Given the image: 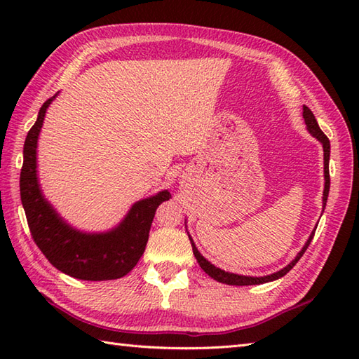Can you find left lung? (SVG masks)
I'll list each match as a JSON object with an SVG mask.
<instances>
[{
    "mask_svg": "<svg viewBox=\"0 0 359 359\" xmlns=\"http://www.w3.org/2000/svg\"><path fill=\"white\" fill-rule=\"evenodd\" d=\"M304 120H306V125H307V129L310 131V134L316 137V139L323 143V148H324V179H325V185H324V197H323V202H324V207L327 203V197H329V189H330V172H329V158H330V142L329 139H327V135L321 131V128H319L318 121L313 116V112H311L307 106H304ZM315 236V231L310 234V238L307 241L306 245H304V248L299 251V255H297L294 257L293 262H290L285 269H282L278 273H273L270 274V276H264V278H251V276H239V274H234V273H228V271H224L217 269V266H215L212 264H210L207 259H205L199 251H197L196 245L193 239L189 238V241H191V245H193V253L197 259V262H199V265L202 266V270L208 274V276H211L217 282H222V284H228V285H257V284H265V282H270V280H276L279 278L284 276V274H287L290 270L293 269V266L296 265V262L299 261V259L302 257V255L306 253V250L309 248L311 239H313Z\"/></svg>",
    "mask_w": 359,
    "mask_h": 359,
    "instance_id": "8db88e82",
    "label": "left lung"
}]
</instances>
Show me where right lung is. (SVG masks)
<instances>
[{
    "label": "right lung",
    "instance_id": "add662e5",
    "mask_svg": "<svg viewBox=\"0 0 359 359\" xmlns=\"http://www.w3.org/2000/svg\"><path fill=\"white\" fill-rule=\"evenodd\" d=\"M55 97L43 103L25 142V162L20 174V194L27 225L36 247L57 270L83 280L123 278L142 257L156 210L171 194L162 191L133 205L116 230L85 234L65 224L46 202L36 180V140L44 114Z\"/></svg>",
    "mask_w": 359,
    "mask_h": 359
}]
</instances>
